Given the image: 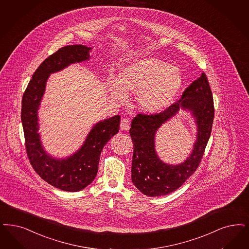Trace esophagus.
<instances>
[{
	"mask_svg": "<svg viewBox=\"0 0 249 249\" xmlns=\"http://www.w3.org/2000/svg\"><path fill=\"white\" fill-rule=\"evenodd\" d=\"M130 126H129V120L127 119H123L120 122V129L121 130H129Z\"/></svg>",
	"mask_w": 249,
	"mask_h": 249,
	"instance_id": "34e87169",
	"label": "esophagus"
}]
</instances>
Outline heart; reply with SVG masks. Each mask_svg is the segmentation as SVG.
I'll use <instances>...</instances> for the list:
<instances>
[{
  "label": "heart",
  "mask_w": 249,
  "mask_h": 249,
  "mask_svg": "<svg viewBox=\"0 0 249 249\" xmlns=\"http://www.w3.org/2000/svg\"><path fill=\"white\" fill-rule=\"evenodd\" d=\"M109 92L120 102L127 93H136L137 107L143 113L155 114L168 107L183 86L180 70L157 58L133 60L121 70L119 80L110 78Z\"/></svg>",
  "instance_id": "heart-1"
}]
</instances>
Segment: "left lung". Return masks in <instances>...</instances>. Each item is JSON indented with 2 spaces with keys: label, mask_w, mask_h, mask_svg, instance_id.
Listing matches in <instances>:
<instances>
[{
  "label": "left lung",
  "mask_w": 249,
  "mask_h": 249,
  "mask_svg": "<svg viewBox=\"0 0 249 249\" xmlns=\"http://www.w3.org/2000/svg\"><path fill=\"white\" fill-rule=\"evenodd\" d=\"M192 112L197 125V140L193 153L177 166L163 163L155 152L156 130L180 108ZM214 118L212 90L203 72L183 92L181 99L163 111L138 114L131 121L129 134L133 142L131 180L142 193L149 197L168 195L184 184L197 170L211 136Z\"/></svg>",
  "instance_id": "obj_1"
}]
</instances>
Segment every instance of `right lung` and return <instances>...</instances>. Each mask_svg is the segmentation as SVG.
<instances>
[{"label": "right lung", "instance_id": "add662e5", "mask_svg": "<svg viewBox=\"0 0 249 249\" xmlns=\"http://www.w3.org/2000/svg\"><path fill=\"white\" fill-rule=\"evenodd\" d=\"M92 48L70 45L60 48L48 57L30 80L22 99L21 120L25 134L27 157L39 177L57 189L76 192L91 184L98 171L104 146L120 130L119 115L97 122L90 130L82 147L64 159L48 155L41 144L38 131L37 110L42 100L50 74L66 68L71 63L89 60Z\"/></svg>", "mask_w": 249, "mask_h": 249}]
</instances>
